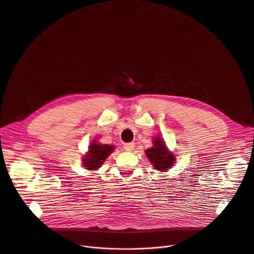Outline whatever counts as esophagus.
Masks as SVG:
<instances>
[{"instance_id":"esophagus-1","label":"esophagus","mask_w":254,"mask_h":254,"mask_svg":"<svg viewBox=\"0 0 254 254\" xmlns=\"http://www.w3.org/2000/svg\"><path fill=\"white\" fill-rule=\"evenodd\" d=\"M133 148H134V142H128V143L124 144V149L126 151H132Z\"/></svg>"}]
</instances>
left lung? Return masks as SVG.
Instances as JSON below:
<instances>
[{
    "mask_svg": "<svg viewBox=\"0 0 254 254\" xmlns=\"http://www.w3.org/2000/svg\"><path fill=\"white\" fill-rule=\"evenodd\" d=\"M153 143V147L146 151L147 158L156 170L161 172L168 171L176 161L175 155L168 150L162 137L154 138Z\"/></svg>",
    "mask_w": 254,
    "mask_h": 254,
    "instance_id": "1",
    "label": "left lung"
}]
</instances>
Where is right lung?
I'll return each instance as SVG.
<instances>
[{
    "label": "right lung",
    "mask_w": 254,
    "mask_h": 254,
    "mask_svg": "<svg viewBox=\"0 0 254 254\" xmlns=\"http://www.w3.org/2000/svg\"><path fill=\"white\" fill-rule=\"evenodd\" d=\"M115 151V146L112 144H101L97 140H93L88 147V152L82 160L83 167L89 171L99 169L105 159Z\"/></svg>",
    "instance_id": "obj_1"
}]
</instances>
